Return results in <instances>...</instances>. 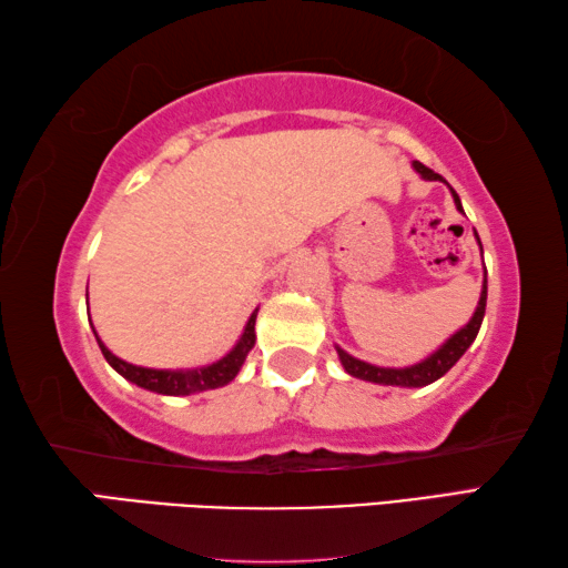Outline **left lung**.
<instances>
[{
  "label": "left lung",
  "instance_id": "obj_1",
  "mask_svg": "<svg viewBox=\"0 0 568 568\" xmlns=\"http://www.w3.org/2000/svg\"><path fill=\"white\" fill-rule=\"evenodd\" d=\"M413 168H416V172H418L423 180H440V182H446L444 178L438 175V172L426 168V165H423V162H413ZM450 195H454L456 207L460 210V213H464V205H460V200H458L454 187H450ZM476 240H478V235H476ZM478 245H480V240H478ZM484 313H486V275H484V291H480L474 318H470L458 333L450 335V338L444 345H440L436 353H430L426 361H420L416 365H408V368H381V365H371V363H365V361L353 358V355L345 353L343 348H335V351H338V358L343 363L345 373H351L353 378L381 383V386L420 388V386H428V383L438 381L440 376H446V373L454 368L460 355H464L470 348V343L476 341L480 323H484Z\"/></svg>",
  "mask_w": 568,
  "mask_h": 568
}]
</instances>
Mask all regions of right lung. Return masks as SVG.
Returning a JSON list of instances; mask_svg holds the SVG:
<instances>
[{"label":"right lung","instance_id":"add662e5","mask_svg":"<svg viewBox=\"0 0 568 568\" xmlns=\"http://www.w3.org/2000/svg\"><path fill=\"white\" fill-rule=\"evenodd\" d=\"M255 318H257V307L253 311V315H250V321L245 325L243 335H240V341L235 343V348L230 351L225 358L203 365V368H187V371H158V368L132 365L128 361L118 358L114 353H110L108 345L98 338V333H94V338H98L104 361H108L122 378L134 383V386L152 393H162V396H190V393H203V390L227 386V383L237 376V371L243 368L247 353L253 351L255 345Z\"/></svg>","mask_w":568,"mask_h":568}]
</instances>
